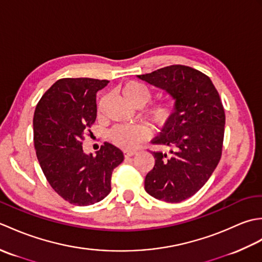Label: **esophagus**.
<instances>
[{
    "label": "esophagus",
    "instance_id": "esophagus-1",
    "mask_svg": "<svg viewBox=\"0 0 262 262\" xmlns=\"http://www.w3.org/2000/svg\"><path fill=\"white\" fill-rule=\"evenodd\" d=\"M135 154H137V152L136 151H124V155L126 158H128V157H133V155H135Z\"/></svg>",
    "mask_w": 262,
    "mask_h": 262
}]
</instances>
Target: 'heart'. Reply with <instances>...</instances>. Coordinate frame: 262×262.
<instances>
[{"mask_svg": "<svg viewBox=\"0 0 262 262\" xmlns=\"http://www.w3.org/2000/svg\"><path fill=\"white\" fill-rule=\"evenodd\" d=\"M120 93L128 103L134 107H143L149 101L152 91L137 81L126 82L120 86ZM178 101L173 98H168L153 103L146 113V119L155 127H163L171 121L177 114ZM111 142L117 146L132 149L138 143L148 137V129L143 125H120L113 128L109 134Z\"/></svg>", "mask_w": 262, "mask_h": 262, "instance_id": "obj_1", "label": "heart"}]
</instances>
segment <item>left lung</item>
Instances as JSON below:
<instances>
[{
	"label": "left lung",
	"mask_w": 262,
	"mask_h": 262,
	"mask_svg": "<svg viewBox=\"0 0 262 262\" xmlns=\"http://www.w3.org/2000/svg\"><path fill=\"white\" fill-rule=\"evenodd\" d=\"M137 77L178 101L176 116L152 141L171 147V155L152 152L155 164L145 177V190L159 200L180 203L207 182L220 162L223 104L209 77L189 66L171 65Z\"/></svg>",
	"instance_id": "obj_1"
}]
</instances>
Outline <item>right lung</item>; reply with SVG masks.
<instances>
[{
  "label": "right lung",
  "mask_w": 262,
  "mask_h": 262,
  "mask_svg": "<svg viewBox=\"0 0 262 262\" xmlns=\"http://www.w3.org/2000/svg\"><path fill=\"white\" fill-rule=\"evenodd\" d=\"M107 80L60 79L39 100L33 115V143L47 181L70 204L93 205L111 191V174L124 161L105 142L96 157L83 152L82 141L97 118V92Z\"/></svg>",
  "instance_id": "obj_1"
}]
</instances>
